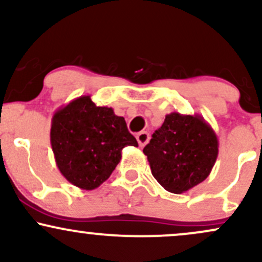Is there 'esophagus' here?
Wrapping results in <instances>:
<instances>
[{
	"mask_svg": "<svg viewBox=\"0 0 262 262\" xmlns=\"http://www.w3.org/2000/svg\"><path fill=\"white\" fill-rule=\"evenodd\" d=\"M150 139V135L148 132H140V133L137 134V140L139 143V146H144L146 143H148Z\"/></svg>",
	"mask_w": 262,
	"mask_h": 262,
	"instance_id": "obj_1",
	"label": "esophagus"
}]
</instances>
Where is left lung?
I'll return each instance as SVG.
<instances>
[{
  "label": "left lung",
  "mask_w": 262,
  "mask_h": 262,
  "mask_svg": "<svg viewBox=\"0 0 262 262\" xmlns=\"http://www.w3.org/2000/svg\"><path fill=\"white\" fill-rule=\"evenodd\" d=\"M218 138L198 114H166L143 152L152 176L171 193H183L203 182L218 156Z\"/></svg>",
  "instance_id": "8db88e82"
}]
</instances>
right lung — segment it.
<instances>
[{"label": "right lung", "instance_id": "obj_1", "mask_svg": "<svg viewBox=\"0 0 262 262\" xmlns=\"http://www.w3.org/2000/svg\"><path fill=\"white\" fill-rule=\"evenodd\" d=\"M50 143L61 175L86 191L111 176L124 146H138L124 118L116 116L113 108L96 106L89 95L54 113Z\"/></svg>", "mask_w": 262, "mask_h": 262}]
</instances>
